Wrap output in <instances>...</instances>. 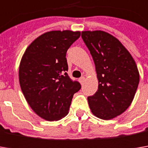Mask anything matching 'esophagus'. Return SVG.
I'll list each match as a JSON object with an SVG mask.
<instances>
[{"label":"esophagus","mask_w":148,"mask_h":148,"mask_svg":"<svg viewBox=\"0 0 148 148\" xmlns=\"http://www.w3.org/2000/svg\"><path fill=\"white\" fill-rule=\"evenodd\" d=\"M79 82H80V83L82 85L83 83H84V82H85V77H82L80 79H79Z\"/></svg>","instance_id":"1"}]
</instances>
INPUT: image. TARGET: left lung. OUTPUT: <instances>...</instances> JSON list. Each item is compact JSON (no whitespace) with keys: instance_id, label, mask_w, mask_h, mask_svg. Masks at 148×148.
Instances as JSON below:
<instances>
[{"instance_id":"8db88e82","label":"left lung","mask_w":148,"mask_h":148,"mask_svg":"<svg viewBox=\"0 0 148 148\" xmlns=\"http://www.w3.org/2000/svg\"><path fill=\"white\" fill-rule=\"evenodd\" d=\"M91 54L99 82L97 91L88 96L90 109L99 119L120 115L131 105L139 83L135 61L116 38L100 30L82 32Z\"/></svg>"}]
</instances>
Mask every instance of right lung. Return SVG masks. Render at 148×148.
<instances>
[{
	"label": "right lung",
	"mask_w": 148,
	"mask_h": 148,
	"mask_svg": "<svg viewBox=\"0 0 148 148\" xmlns=\"http://www.w3.org/2000/svg\"><path fill=\"white\" fill-rule=\"evenodd\" d=\"M81 33L71 30L47 32L27 48L19 68L21 90L38 115L48 121L59 120L68 114L73 95L81 84L66 71L67 49Z\"/></svg>",
	"instance_id": "add662e5"
}]
</instances>
